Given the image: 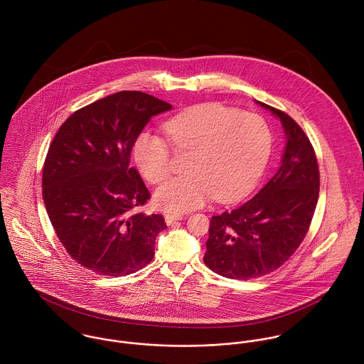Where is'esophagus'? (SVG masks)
<instances>
[{"label":"esophagus","instance_id":"34e87169","mask_svg":"<svg viewBox=\"0 0 364 364\" xmlns=\"http://www.w3.org/2000/svg\"><path fill=\"white\" fill-rule=\"evenodd\" d=\"M183 214H165V223L169 225L176 220H182Z\"/></svg>","mask_w":364,"mask_h":364}]
</instances>
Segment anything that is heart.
Listing matches in <instances>:
<instances>
[{"mask_svg":"<svg viewBox=\"0 0 364 364\" xmlns=\"http://www.w3.org/2000/svg\"><path fill=\"white\" fill-rule=\"evenodd\" d=\"M173 150L191 153V173L168 179L156 191V206L183 213L210 198L230 202L248 192L266 165L272 136L255 113L220 104L193 106L164 123ZM143 176L159 183L171 173V149L158 134L143 132L133 146Z\"/></svg>","mask_w":364,"mask_h":364,"instance_id":"heart-1","label":"heart"}]
</instances>
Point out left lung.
Listing matches in <instances>:
<instances>
[{"label": "left lung", "mask_w": 364, "mask_h": 364, "mask_svg": "<svg viewBox=\"0 0 364 364\" xmlns=\"http://www.w3.org/2000/svg\"><path fill=\"white\" fill-rule=\"evenodd\" d=\"M280 119L286 147L280 166L241 206L210 220L205 263L228 279H254L279 269L303 242L319 195L311 143L284 112L258 102Z\"/></svg>", "instance_id": "8db88e82"}]
</instances>
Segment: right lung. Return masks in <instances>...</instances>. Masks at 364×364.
<instances>
[{
  "label": "right lung",
  "mask_w": 364,
  "mask_h": 364,
  "mask_svg": "<svg viewBox=\"0 0 364 364\" xmlns=\"http://www.w3.org/2000/svg\"><path fill=\"white\" fill-rule=\"evenodd\" d=\"M172 105L140 91H120L74 112L49 147L43 200L68 255L102 276L134 273L154 258L161 214L137 213L150 199L130 165L136 139Z\"/></svg>",
  "instance_id": "right-lung-1"
}]
</instances>
